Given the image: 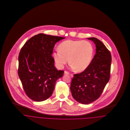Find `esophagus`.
Wrapping results in <instances>:
<instances>
[{"label": "esophagus", "instance_id": "34e87169", "mask_svg": "<svg viewBox=\"0 0 130 130\" xmlns=\"http://www.w3.org/2000/svg\"><path fill=\"white\" fill-rule=\"evenodd\" d=\"M64 74H70V75H71V77H73V74H70V73H69L68 72H67V71H65V72H64Z\"/></svg>", "mask_w": 130, "mask_h": 130}]
</instances>
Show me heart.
Masks as SVG:
<instances>
[{"instance_id":"1","label":"heart","mask_w":130,"mask_h":130,"mask_svg":"<svg viewBox=\"0 0 130 130\" xmlns=\"http://www.w3.org/2000/svg\"><path fill=\"white\" fill-rule=\"evenodd\" d=\"M93 53V45L89 41L67 40L59 44L58 50L53 53V57L58 68H63L69 60L74 71L81 72L90 65Z\"/></svg>"}]
</instances>
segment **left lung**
<instances>
[{
    "label": "left lung",
    "instance_id": "left-lung-1",
    "mask_svg": "<svg viewBox=\"0 0 130 130\" xmlns=\"http://www.w3.org/2000/svg\"><path fill=\"white\" fill-rule=\"evenodd\" d=\"M95 44L96 54L83 72L74 74L71 84L73 97L77 102L88 104L98 99L110 79L111 57L104 44L95 37L88 38Z\"/></svg>",
    "mask_w": 130,
    "mask_h": 130
}]
</instances>
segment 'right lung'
Masks as SVG:
<instances>
[{
    "label": "right lung",
    "instance_id": "add662e5",
    "mask_svg": "<svg viewBox=\"0 0 130 130\" xmlns=\"http://www.w3.org/2000/svg\"><path fill=\"white\" fill-rule=\"evenodd\" d=\"M65 37L39 34L23 45L19 56L18 74L27 95L34 101L52 95L56 81L64 71L57 70L52 56L55 44Z\"/></svg>",
    "mask_w": 130,
    "mask_h": 130
}]
</instances>
